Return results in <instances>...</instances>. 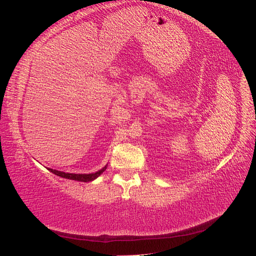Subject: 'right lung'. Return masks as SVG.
Segmentation results:
<instances>
[{"mask_svg": "<svg viewBox=\"0 0 256 256\" xmlns=\"http://www.w3.org/2000/svg\"><path fill=\"white\" fill-rule=\"evenodd\" d=\"M108 164H106L102 170L95 172V173H90V174H74V173H65L62 171H58V170H53V168H48L50 172H52L53 174H56L60 177L63 178H67V180H78V182H92L95 180L97 177H99L102 175L106 170Z\"/></svg>", "mask_w": 256, "mask_h": 256, "instance_id": "add662e5", "label": "right lung"}]
</instances>
